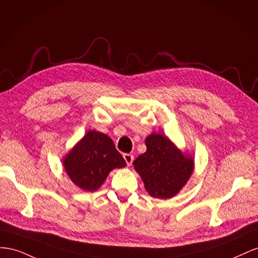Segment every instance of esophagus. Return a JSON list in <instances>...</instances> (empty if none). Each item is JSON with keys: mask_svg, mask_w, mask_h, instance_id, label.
<instances>
[{"mask_svg": "<svg viewBox=\"0 0 258 258\" xmlns=\"http://www.w3.org/2000/svg\"><path fill=\"white\" fill-rule=\"evenodd\" d=\"M123 158H124L125 162H126V164H127L128 166L132 165V163H133V161H134V156H133V154H131V153H124V154H123Z\"/></svg>", "mask_w": 258, "mask_h": 258, "instance_id": "34e87169", "label": "esophagus"}]
</instances>
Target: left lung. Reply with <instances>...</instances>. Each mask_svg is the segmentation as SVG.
Instances as JSON below:
<instances>
[{"label":"left lung","mask_w":258,"mask_h":258,"mask_svg":"<svg viewBox=\"0 0 258 258\" xmlns=\"http://www.w3.org/2000/svg\"><path fill=\"white\" fill-rule=\"evenodd\" d=\"M147 150L134 162L135 171L151 197L166 200L177 195L195 170V159L160 133L146 137Z\"/></svg>","instance_id":"left-lung-1"}]
</instances>
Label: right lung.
Here are the masks:
<instances>
[{"instance_id":"obj_1","label":"right lung","mask_w":258,"mask_h":258,"mask_svg":"<svg viewBox=\"0 0 258 258\" xmlns=\"http://www.w3.org/2000/svg\"><path fill=\"white\" fill-rule=\"evenodd\" d=\"M62 165L77 187L93 192L101 187L110 172L125 167L126 162L111 138L91 130L64 154Z\"/></svg>"}]
</instances>
